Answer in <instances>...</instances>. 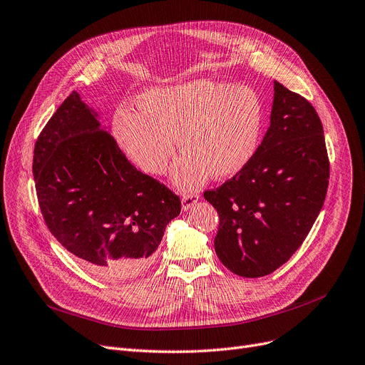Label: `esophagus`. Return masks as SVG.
<instances>
[{"instance_id": "obj_1", "label": "esophagus", "mask_w": 365, "mask_h": 365, "mask_svg": "<svg viewBox=\"0 0 365 365\" xmlns=\"http://www.w3.org/2000/svg\"><path fill=\"white\" fill-rule=\"evenodd\" d=\"M199 199H200L199 195H184V196H182V200H181L182 211H184V212L192 211V207L197 203Z\"/></svg>"}]
</instances>
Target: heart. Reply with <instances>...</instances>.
Masks as SVG:
<instances>
[{"label":"heart","instance_id":"heart-1","mask_svg":"<svg viewBox=\"0 0 365 365\" xmlns=\"http://www.w3.org/2000/svg\"><path fill=\"white\" fill-rule=\"evenodd\" d=\"M264 113L258 95L242 84L195 78L153 88L136 99V113L114 115V138L126 158L148 175H162L175 153L172 181L188 192L207 177L232 178L255 155Z\"/></svg>","mask_w":365,"mask_h":365}]
</instances>
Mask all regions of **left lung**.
Instances as JSON below:
<instances>
[{
    "instance_id": "left-lung-1",
    "label": "left lung",
    "mask_w": 365,
    "mask_h": 365,
    "mask_svg": "<svg viewBox=\"0 0 365 365\" xmlns=\"http://www.w3.org/2000/svg\"><path fill=\"white\" fill-rule=\"evenodd\" d=\"M328 178L319 115L303 96L274 81L270 126L252 160L203 195L220 215L214 240L220 262L244 277L287 263L321 212Z\"/></svg>"
}]
</instances>
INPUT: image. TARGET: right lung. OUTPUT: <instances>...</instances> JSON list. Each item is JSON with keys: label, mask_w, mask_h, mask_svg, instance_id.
Returning <instances> with one entry per match:
<instances>
[{"label": "right lung", "mask_w": 365, "mask_h": 365, "mask_svg": "<svg viewBox=\"0 0 365 365\" xmlns=\"http://www.w3.org/2000/svg\"><path fill=\"white\" fill-rule=\"evenodd\" d=\"M99 114L73 92L34 148L32 173L50 233L103 279L145 270L181 202L121 153Z\"/></svg>", "instance_id": "right-lung-1"}]
</instances>
